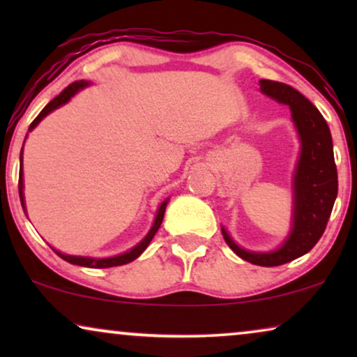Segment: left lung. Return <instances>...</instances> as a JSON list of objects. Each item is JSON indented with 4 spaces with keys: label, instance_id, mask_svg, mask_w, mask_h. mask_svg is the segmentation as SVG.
Here are the masks:
<instances>
[{
    "label": "left lung",
    "instance_id": "obj_1",
    "mask_svg": "<svg viewBox=\"0 0 357 357\" xmlns=\"http://www.w3.org/2000/svg\"><path fill=\"white\" fill-rule=\"evenodd\" d=\"M261 94L289 107L292 123L299 136L301 153L292 175V227L282 243L271 252H252L237 245L221 227L224 241L242 260L260 266H280L312 250L325 232L336 195L333 141L319 109L294 87L261 79Z\"/></svg>",
    "mask_w": 357,
    "mask_h": 357
}]
</instances>
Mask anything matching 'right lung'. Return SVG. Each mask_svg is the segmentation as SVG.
<instances>
[{
	"mask_svg": "<svg viewBox=\"0 0 357 357\" xmlns=\"http://www.w3.org/2000/svg\"><path fill=\"white\" fill-rule=\"evenodd\" d=\"M91 86L89 81H76L73 82V84H70L66 87V89H63L60 94H58L55 99L48 102V104L43 107V110L40 112V114L37 115V119L32 121L31 126H29V131H32L36 126L40 123V121L45 119V116L48 114H52L53 110H56L58 107L65 105L68 104V102L71 100L73 96H76L77 92L84 89V87ZM27 138V136H26ZM24 143H26V139H24ZM19 198H21V204H22V209L24 213H26V202H24V178H22V149H21V172H19ZM169 203V198L164 199L162 203H160V206L158 209V213H155V218H154V222H153V227L149 229V232L146 234V237L141 241L138 245H135L133 248H130L128 252L125 253H120V255H115V257H109V258H94V257H77V255H66V253H61L55 250V253L58 257H61L63 260L71 263V265H79V266H86V268H112V266H120V265H126V263L133 261L138 258L141 253H143L146 248H148L149 242L153 241V237L155 236V232L159 231L160 224H162V219H164V213H165V206H167Z\"/></svg>",
	"mask_w": 357,
	"mask_h": 357,
	"instance_id": "obj_1",
	"label": "right lung"
}]
</instances>
